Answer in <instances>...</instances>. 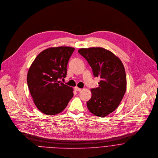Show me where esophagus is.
<instances>
[{
	"instance_id": "esophagus-1",
	"label": "esophagus",
	"mask_w": 158,
	"mask_h": 158,
	"mask_svg": "<svg viewBox=\"0 0 158 158\" xmlns=\"http://www.w3.org/2000/svg\"><path fill=\"white\" fill-rule=\"evenodd\" d=\"M75 90L76 91H81V88H78V87H75Z\"/></svg>"
}]
</instances>
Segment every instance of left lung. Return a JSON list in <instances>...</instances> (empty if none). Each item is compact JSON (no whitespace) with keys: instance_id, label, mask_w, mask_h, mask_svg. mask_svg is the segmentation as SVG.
I'll return each instance as SVG.
<instances>
[{"instance_id":"8db88e82","label":"left lung","mask_w":158,"mask_h":158,"mask_svg":"<svg viewBox=\"0 0 158 158\" xmlns=\"http://www.w3.org/2000/svg\"><path fill=\"white\" fill-rule=\"evenodd\" d=\"M78 53L86 59L94 76L101 78L99 86L91 89L88 108L104 118L117 108L124 96L127 85L124 67L118 57L104 48H80Z\"/></svg>"}]
</instances>
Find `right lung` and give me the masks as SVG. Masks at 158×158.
<instances>
[{"label": "right lung", "instance_id": "right-lung-1", "mask_svg": "<svg viewBox=\"0 0 158 158\" xmlns=\"http://www.w3.org/2000/svg\"><path fill=\"white\" fill-rule=\"evenodd\" d=\"M75 48L58 47L38 54L29 69L27 82L34 104L43 113L62 112L73 96V88L59 81L65 78L69 60Z\"/></svg>", "mask_w": 158, "mask_h": 158}]
</instances>
